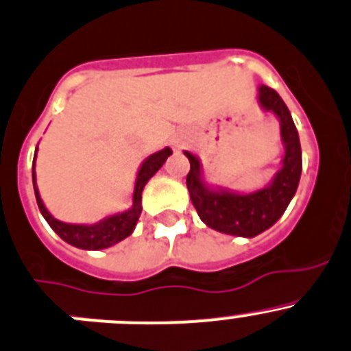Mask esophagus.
Returning a JSON list of instances; mask_svg holds the SVG:
<instances>
[{
  "instance_id": "obj_1",
  "label": "esophagus",
  "mask_w": 351,
  "mask_h": 351,
  "mask_svg": "<svg viewBox=\"0 0 351 351\" xmlns=\"http://www.w3.org/2000/svg\"><path fill=\"white\" fill-rule=\"evenodd\" d=\"M182 145H183V141H180V138H176V141H175V147H182Z\"/></svg>"
}]
</instances>
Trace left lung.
<instances>
[{"label":"left lung","mask_w":351,"mask_h":351,"mask_svg":"<svg viewBox=\"0 0 351 351\" xmlns=\"http://www.w3.org/2000/svg\"><path fill=\"white\" fill-rule=\"evenodd\" d=\"M257 104L262 111L278 118L285 149L281 168L266 186L254 192H238L228 186L213 185L206 180L200 159L193 152L183 151L190 161L186 189L200 221L219 233L233 237L254 238L269 230L295 197L302 175L300 138L285 101L271 87L258 85Z\"/></svg>","instance_id":"1"}]
</instances>
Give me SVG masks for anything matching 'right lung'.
<instances>
[{"label":"right lung","mask_w":351,"mask_h":351,"mask_svg":"<svg viewBox=\"0 0 351 351\" xmlns=\"http://www.w3.org/2000/svg\"><path fill=\"white\" fill-rule=\"evenodd\" d=\"M171 154H173L171 149L165 147L142 161V165L138 166L137 176H135L134 193H132V206L128 207L127 210H123V213L110 214V216L103 217V219L97 221V223L77 224V223H64V221L56 219V217L47 210V207L44 206L43 199H40L39 189H37V182H36V158H37V147H36V154H34V165H32V183H34V192H36V200H37V206H39L40 214H43L44 219L47 221V224L53 228L54 233H56L61 240L66 241V243L73 245V247L82 248V250H103V248L113 247V245L120 243L121 240H125V238L130 237V234L134 233L135 226H137V221L142 213V192H144V186L147 185L149 180L159 171V168L165 165L166 159H168Z\"/></svg>","instance_id":"right-lung-1"}]
</instances>
